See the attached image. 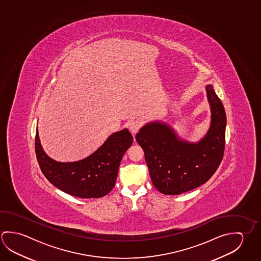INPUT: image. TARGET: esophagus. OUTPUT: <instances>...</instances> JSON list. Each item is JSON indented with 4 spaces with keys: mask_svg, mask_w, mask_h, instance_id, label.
Returning a JSON list of instances; mask_svg holds the SVG:
<instances>
[{
    "mask_svg": "<svg viewBox=\"0 0 261 261\" xmlns=\"http://www.w3.org/2000/svg\"><path fill=\"white\" fill-rule=\"evenodd\" d=\"M142 122L140 120H133V121L130 122V124H129V130H130V132L132 133L133 136H135V135L139 131Z\"/></svg>",
    "mask_w": 261,
    "mask_h": 261,
    "instance_id": "1",
    "label": "esophagus"
}]
</instances>
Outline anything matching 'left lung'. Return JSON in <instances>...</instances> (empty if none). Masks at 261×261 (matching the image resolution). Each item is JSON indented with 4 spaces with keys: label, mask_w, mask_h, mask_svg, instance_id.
Segmentation results:
<instances>
[{
    "label": "left lung",
    "mask_w": 261,
    "mask_h": 261,
    "mask_svg": "<svg viewBox=\"0 0 261 261\" xmlns=\"http://www.w3.org/2000/svg\"><path fill=\"white\" fill-rule=\"evenodd\" d=\"M211 118L210 128L199 141L178 137L171 125L153 121L137 133L152 183L165 195H180L205 183L222 160L226 136V112L213 86H205Z\"/></svg>",
    "instance_id": "1"
}]
</instances>
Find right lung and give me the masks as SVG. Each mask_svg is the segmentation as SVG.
Returning a JSON list of instances; mask_svg holds the SVG:
<instances>
[{
    "mask_svg": "<svg viewBox=\"0 0 261 261\" xmlns=\"http://www.w3.org/2000/svg\"><path fill=\"white\" fill-rule=\"evenodd\" d=\"M132 143V135L124 128L113 133L87 158L74 162H58L44 152L36 128L35 153L43 175L55 187L74 197L97 198L110 193L115 187L120 162Z\"/></svg>",
    "mask_w": 261,
    "mask_h": 261,
    "instance_id": "obj_1",
    "label": "right lung"
}]
</instances>
